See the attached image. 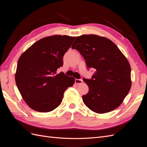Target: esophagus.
<instances>
[{"label": "esophagus", "instance_id": "esophagus-1", "mask_svg": "<svg viewBox=\"0 0 147 147\" xmlns=\"http://www.w3.org/2000/svg\"><path fill=\"white\" fill-rule=\"evenodd\" d=\"M83 83V80L81 79H75V83L76 84H80Z\"/></svg>", "mask_w": 147, "mask_h": 147}]
</instances>
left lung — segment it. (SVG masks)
I'll return each instance as SVG.
<instances>
[{"label":"left lung","mask_w":147,"mask_h":147,"mask_svg":"<svg viewBox=\"0 0 147 147\" xmlns=\"http://www.w3.org/2000/svg\"><path fill=\"white\" fill-rule=\"evenodd\" d=\"M94 69L91 79L84 78L89 87L83 96L84 104L93 112L105 113L121 104L131 87V66L126 57L110 39L94 34L77 37L72 45Z\"/></svg>","instance_id":"left-lung-1"}]
</instances>
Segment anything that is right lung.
Returning a JSON list of instances; mask_svg holds the SVG:
<instances>
[{
    "instance_id": "add662e5",
    "label": "right lung",
    "mask_w": 147,
    "mask_h": 147,
    "mask_svg": "<svg viewBox=\"0 0 147 147\" xmlns=\"http://www.w3.org/2000/svg\"><path fill=\"white\" fill-rule=\"evenodd\" d=\"M75 37L56 35L44 37L31 45L18 61L15 81L18 89L30 108L49 112L58 107L64 93L72 86L75 78L57 69Z\"/></svg>"
}]
</instances>
